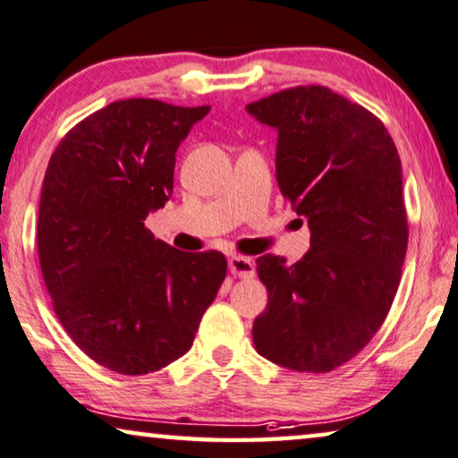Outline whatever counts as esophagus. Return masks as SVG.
I'll return each mask as SVG.
<instances>
[{"instance_id": "obj_1", "label": "esophagus", "mask_w": 458, "mask_h": 458, "mask_svg": "<svg viewBox=\"0 0 458 458\" xmlns=\"http://www.w3.org/2000/svg\"><path fill=\"white\" fill-rule=\"evenodd\" d=\"M228 269H230L232 276H236L241 279L255 277V263H252V259H249V257L232 255L228 259Z\"/></svg>"}]
</instances>
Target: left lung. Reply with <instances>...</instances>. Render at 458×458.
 <instances>
[{
  "mask_svg": "<svg viewBox=\"0 0 458 458\" xmlns=\"http://www.w3.org/2000/svg\"><path fill=\"white\" fill-rule=\"evenodd\" d=\"M247 111L277 129V185L310 228L298 263L257 259L269 302L252 341L290 370L331 372L370 344L397 294L409 238L401 158L377 114L327 86Z\"/></svg>",
  "mask_w": 458,
  "mask_h": 458,
  "instance_id": "1",
  "label": "left lung"
}]
</instances>
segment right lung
I'll return each mask as SVG.
<instances>
[{"label":"right lung","mask_w":458,"mask_h":458,"mask_svg":"<svg viewBox=\"0 0 458 458\" xmlns=\"http://www.w3.org/2000/svg\"><path fill=\"white\" fill-rule=\"evenodd\" d=\"M208 113L111 102L72 127L47 166L37 244L53 310L113 372L141 377L187 353L226 277L220 250H176L143 224L168 201L176 149Z\"/></svg>","instance_id":"add662e5"}]
</instances>
